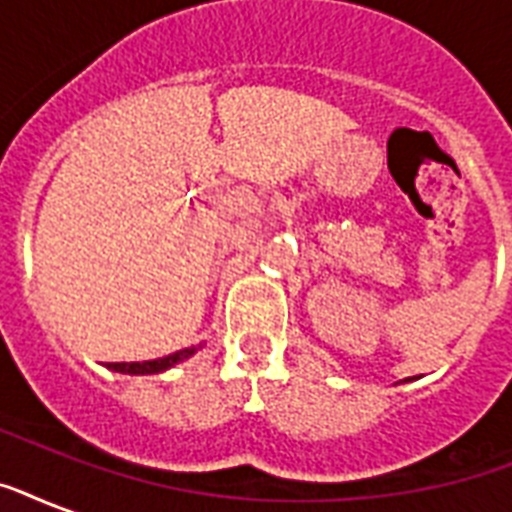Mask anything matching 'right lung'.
Segmentation results:
<instances>
[{
  "label": "right lung",
  "mask_w": 512,
  "mask_h": 512,
  "mask_svg": "<svg viewBox=\"0 0 512 512\" xmlns=\"http://www.w3.org/2000/svg\"><path fill=\"white\" fill-rule=\"evenodd\" d=\"M201 345H191V348H183L172 353V356H164V358H156V361H130V364H106L108 369H114V372H124V374H156V372H164V369H170L172 364L177 361H183V358L193 356Z\"/></svg>",
  "instance_id": "add662e5"
}]
</instances>
